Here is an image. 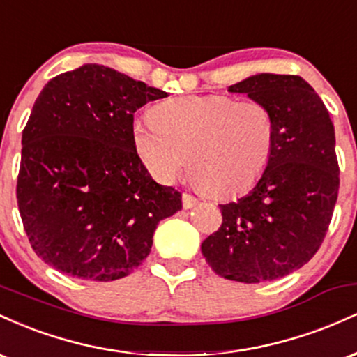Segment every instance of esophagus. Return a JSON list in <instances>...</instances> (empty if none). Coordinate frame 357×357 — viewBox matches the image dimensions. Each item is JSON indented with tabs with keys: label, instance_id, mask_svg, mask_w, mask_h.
<instances>
[{
	"label": "esophagus",
	"instance_id": "esophagus-1",
	"mask_svg": "<svg viewBox=\"0 0 357 357\" xmlns=\"http://www.w3.org/2000/svg\"><path fill=\"white\" fill-rule=\"evenodd\" d=\"M198 204V199L192 195H188V192H183V208L184 210H190V208L196 206Z\"/></svg>",
	"mask_w": 357,
	"mask_h": 357
}]
</instances>
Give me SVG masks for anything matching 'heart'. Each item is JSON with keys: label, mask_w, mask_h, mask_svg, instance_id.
I'll return each mask as SVG.
<instances>
[{"label": "heart", "mask_w": 357, "mask_h": 357, "mask_svg": "<svg viewBox=\"0 0 357 357\" xmlns=\"http://www.w3.org/2000/svg\"><path fill=\"white\" fill-rule=\"evenodd\" d=\"M136 153L159 183H174L186 165L202 190L230 196L252 188L275 146V117L260 100L223 93L161 102L132 124Z\"/></svg>", "instance_id": "heart-1"}]
</instances>
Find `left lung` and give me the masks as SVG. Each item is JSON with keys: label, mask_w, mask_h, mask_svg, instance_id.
<instances>
[{"label": "left lung", "mask_w": 357, "mask_h": 357, "mask_svg": "<svg viewBox=\"0 0 357 357\" xmlns=\"http://www.w3.org/2000/svg\"><path fill=\"white\" fill-rule=\"evenodd\" d=\"M272 109L275 146L264 176L220 204L221 227L202 243L213 272L258 284L296 272L321 248L339 192L334 124L298 75L258 73L228 87Z\"/></svg>", "instance_id": "8db88e82"}]
</instances>
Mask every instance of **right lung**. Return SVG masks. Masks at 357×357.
<instances>
[{"label":"right lung","instance_id":"right-lung-1","mask_svg":"<svg viewBox=\"0 0 357 357\" xmlns=\"http://www.w3.org/2000/svg\"><path fill=\"white\" fill-rule=\"evenodd\" d=\"M165 97L97 63L45 85L23 129L16 183L23 228L45 264L110 282L146 260L159 221L183 208L181 192L151 178L132 142L134 112Z\"/></svg>","mask_w":357,"mask_h":357}]
</instances>
